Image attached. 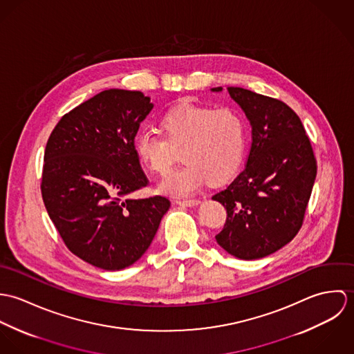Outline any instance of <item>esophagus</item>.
Returning a JSON list of instances; mask_svg holds the SVG:
<instances>
[{
  "label": "esophagus",
  "instance_id": "esophagus-1",
  "mask_svg": "<svg viewBox=\"0 0 354 354\" xmlns=\"http://www.w3.org/2000/svg\"><path fill=\"white\" fill-rule=\"evenodd\" d=\"M178 205H184V207H195V205H199L201 201L198 199H188V201H177Z\"/></svg>",
  "mask_w": 354,
  "mask_h": 354
}]
</instances>
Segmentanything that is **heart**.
<instances>
[{
    "label": "heart",
    "instance_id": "heart-1",
    "mask_svg": "<svg viewBox=\"0 0 354 354\" xmlns=\"http://www.w3.org/2000/svg\"><path fill=\"white\" fill-rule=\"evenodd\" d=\"M163 135L143 131L136 136L135 151L156 174H165L177 151L184 166L170 171L158 185L159 192L188 198L209 180L219 184L240 169L248 142L247 122L234 109H214L184 102L162 118Z\"/></svg>",
    "mask_w": 354,
    "mask_h": 354
}]
</instances>
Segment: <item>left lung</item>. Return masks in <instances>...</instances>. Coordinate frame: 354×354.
Wrapping results in <instances>:
<instances>
[{
    "label": "left lung",
    "instance_id": "8db88e82",
    "mask_svg": "<svg viewBox=\"0 0 354 354\" xmlns=\"http://www.w3.org/2000/svg\"><path fill=\"white\" fill-rule=\"evenodd\" d=\"M211 91L221 93L222 87ZM227 93L252 127V145L245 169L212 196L227 212L215 240L234 257L261 259L299 233L316 159L301 120L286 103L241 87H227Z\"/></svg>",
    "mask_w": 354,
    "mask_h": 354
}]
</instances>
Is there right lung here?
Wrapping results in <instances>:
<instances>
[{
  "label": "right lung",
  "mask_w": 354,
  "mask_h": 354,
  "mask_svg": "<svg viewBox=\"0 0 354 354\" xmlns=\"http://www.w3.org/2000/svg\"><path fill=\"white\" fill-rule=\"evenodd\" d=\"M153 107L140 91L106 90L65 114L45 150L42 198L65 245L107 271L138 261L170 207L128 198L147 185L135 138Z\"/></svg>",
  "instance_id": "right-lung-1"
}]
</instances>
